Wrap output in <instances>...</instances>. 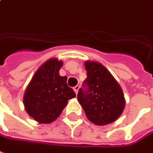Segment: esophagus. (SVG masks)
I'll return each instance as SVG.
<instances>
[{
    "label": "esophagus",
    "instance_id": "1",
    "mask_svg": "<svg viewBox=\"0 0 153 153\" xmlns=\"http://www.w3.org/2000/svg\"><path fill=\"white\" fill-rule=\"evenodd\" d=\"M79 88H80V85H76V86H74L73 87V90H74V91L76 94H77L78 93V91H79Z\"/></svg>",
    "mask_w": 153,
    "mask_h": 153
}]
</instances>
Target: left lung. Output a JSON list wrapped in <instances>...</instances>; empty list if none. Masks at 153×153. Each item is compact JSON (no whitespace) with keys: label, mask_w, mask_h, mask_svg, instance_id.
Listing matches in <instances>:
<instances>
[{"label":"left lung","mask_w":153,"mask_h":153,"mask_svg":"<svg viewBox=\"0 0 153 153\" xmlns=\"http://www.w3.org/2000/svg\"><path fill=\"white\" fill-rule=\"evenodd\" d=\"M87 77L77 100L90 121L106 125L119 118L125 105L122 89L107 69L96 62L85 63Z\"/></svg>","instance_id":"obj_1"}]
</instances>
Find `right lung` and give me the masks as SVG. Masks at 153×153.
I'll list each match as a JSON object with an SVG mask.
<instances>
[{"mask_svg": "<svg viewBox=\"0 0 153 153\" xmlns=\"http://www.w3.org/2000/svg\"><path fill=\"white\" fill-rule=\"evenodd\" d=\"M62 62L52 58L45 62L28 85L24 105L27 113L40 123H49L60 115L68 100L76 96L67 84L68 77L61 76Z\"/></svg>", "mask_w": 153, "mask_h": 153, "instance_id": "right-lung-1", "label": "right lung"}]
</instances>
